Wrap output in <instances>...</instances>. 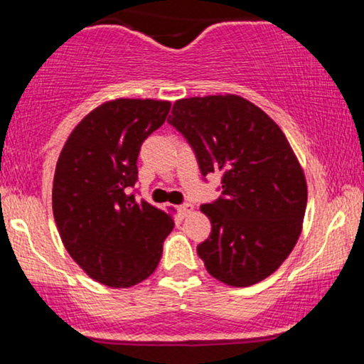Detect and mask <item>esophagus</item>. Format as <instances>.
Segmentation results:
<instances>
[{
  "label": "esophagus",
  "mask_w": 364,
  "mask_h": 364,
  "mask_svg": "<svg viewBox=\"0 0 364 364\" xmlns=\"http://www.w3.org/2000/svg\"><path fill=\"white\" fill-rule=\"evenodd\" d=\"M178 212H179V215H181V217L190 215L191 212H193V205H191V203H183V205L178 207Z\"/></svg>",
  "instance_id": "34e87169"
}]
</instances>
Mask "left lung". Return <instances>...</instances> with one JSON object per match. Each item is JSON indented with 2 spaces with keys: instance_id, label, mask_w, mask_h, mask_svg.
Masks as SVG:
<instances>
[{
  "instance_id": "left-lung-1",
  "label": "left lung",
  "mask_w": 364,
  "mask_h": 364,
  "mask_svg": "<svg viewBox=\"0 0 364 364\" xmlns=\"http://www.w3.org/2000/svg\"><path fill=\"white\" fill-rule=\"evenodd\" d=\"M171 114L203 176L223 174V196L200 207L212 232L196 253L228 286L263 281L289 257L306 210V179L289 141L269 114L235 94L179 99Z\"/></svg>"
}]
</instances>
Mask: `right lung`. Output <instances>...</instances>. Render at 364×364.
Wrapping results in <instances>:
<instances>
[{"label": "right lung", "instance_id": "right-lung-1", "mask_svg": "<svg viewBox=\"0 0 364 364\" xmlns=\"http://www.w3.org/2000/svg\"><path fill=\"white\" fill-rule=\"evenodd\" d=\"M171 102L114 99L75 127L56 162L53 214L66 252L94 281L132 287L157 269L171 214L128 195L144 140Z\"/></svg>", "mask_w": 364, "mask_h": 364}]
</instances>
